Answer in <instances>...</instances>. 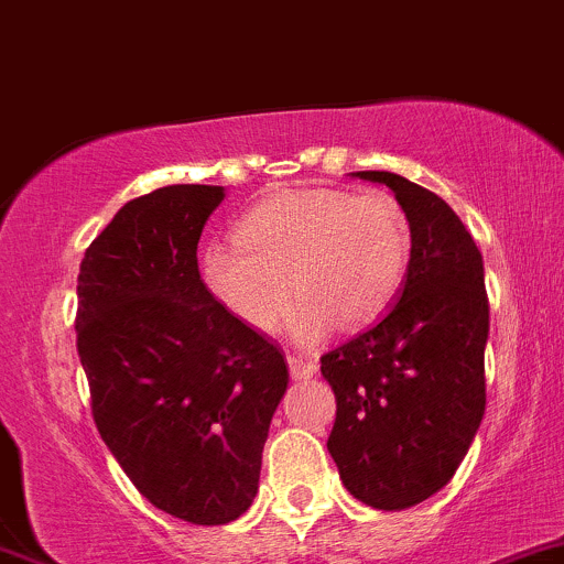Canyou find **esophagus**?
<instances>
[{
    "label": "esophagus",
    "instance_id": "esophagus-1",
    "mask_svg": "<svg viewBox=\"0 0 564 564\" xmlns=\"http://www.w3.org/2000/svg\"><path fill=\"white\" fill-rule=\"evenodd\" d=\"M289 364V371H291V379H313L315 371H318V366H315V360H307V358H300V355H289L286 358Z\"/></svg>",
    "mask_w": 564,
    "mask_h": 564
}]
</instances>
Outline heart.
<instances>
[{"mask_svg": "<svg viewBox=\"0 0 564 564\" xmlns=\"http://www.w3.org/2000/svg\"><path fill=\"white\" fill-rule=\"evenodd\" d=\"M408 262L411 225L392 196L302 191L257 204L236 241L206 246L200 268L212 294L254 332H275L294 291L291 334L318 345L336 323L379 321L403 289Z\"/></svg>", "mask_w": 564, "mask_h": 564, "instance_id": "1", "label": "heart"}]
</instances>
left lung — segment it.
Listing matches in <instances>:
<instances>
[{
  "instance_id": "1",
  "label": "left lung",
  "mask_w": 564,
  "mask_h": 564,
  "mask_svg": "<svg viewBox=\"0 0 564 564\" xmlns=\"http://www.w3.org/2000/svg\"><path fill=\"white\" fill-rule=\"evenodd\" d=\"M352 177L394 193L411 225V262L390 313L321 358L336 394L326 445L349 494L400 511L448 485L482 422L485 270L469 230L435 193L392 172Z\"/></svg>"
}]
</instances>
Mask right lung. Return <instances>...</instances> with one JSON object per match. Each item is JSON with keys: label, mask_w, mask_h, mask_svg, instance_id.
<instances>
[{"label": "right lung", "mask_w": 564, "mask_h": 564, "mask_svg": "<svg viewBox=\"0 0 564 564\" xmlns=\"http://www.w3.org/2000/svg\"><path fill=\"white\" fill-rule=\"evenodd\" d=\"M223 198L219 185L132 198L84 251L76 286L97 432L153 507L193 525L251 507L289 384L281 349L200 281L198 238Z\"/></svg>", "instance_id": "add662e5"}]
</instances>
